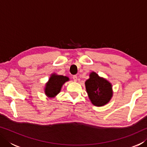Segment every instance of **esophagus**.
<instances>
[{
  "label": "esophagus",
  "instance_id": "esophagus-1",
  "mask_svg": "<svg viewBox=\"0 0 147 147\" xmlns=\"http://www.w3.org/2000/svg\"><path fill=\"white\" fill-rule=\"evenodd\" d=\"M73 80L74 81V82H76L77 81V79H78V77H77V76H73Z\"/></svg>",
  "mask_w": 147,
  "mask_h": 147
}]
</instances>
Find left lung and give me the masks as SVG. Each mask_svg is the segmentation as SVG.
I'll use <instances>...</instances> for the list:
<instances>
[{"label":"left lung","instance_id":"8db88e82","mask_svg":"<svg viewBox=\"0 0 147 147\" xmlns=\"http://www.w3.org/2000/svg\"><path fill=\"white\" fill-rule=\"evenodd\" d=\"M85 86L89 100L94 106H103L112 98L113 92L111 84L106 78L99 76L95 72L90 73Z\"/></svg>","mask_w":147,"mask_h":147}]
</instances>
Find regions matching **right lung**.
Wrapping results in <instances>:
<instances>
[{
	"label": "right lung",
	"mask_w": 147,
	"mask_h": 147,
	"mask_svg": "<svg viewBox=\"0 0 147 147\" xmlns=\"http://www.w3.org/2000/svg\"><path fill=\"white\" fill-rule=\"evenodd\" d=\"M69 80V77L53 73L45 87L44 91L49 98H54L60 92L63 84Z\"/></svg>",
	"instance_id": "add662e5"
}]
</instances>
